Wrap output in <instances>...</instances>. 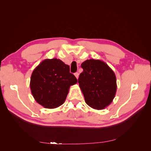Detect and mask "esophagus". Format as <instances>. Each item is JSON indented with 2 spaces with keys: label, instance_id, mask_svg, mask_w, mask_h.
<instances>
[{
  "label": "esophagus",
  "instance_id": "1",
  "mask_svg": "<svg viewBox=\"0 0 151 151\" xmlns=\"http://www.w3.org/2000/svg\"><path fill=\"white\" fill-rule=\"evenodd\" d=\"M75 76H76V78L78 79V77H79V73H75Z\"/></svg>",
  "mask_w": 151,
  "mask_h": 151
}]
</instances>
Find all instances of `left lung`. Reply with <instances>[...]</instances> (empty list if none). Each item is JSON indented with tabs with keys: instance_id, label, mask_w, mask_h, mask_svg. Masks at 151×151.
<instances>
[{
	"instance_id": "1",
	"label": "left lung",
	"mask_w": 151,
	"mask_h": 151,
	"mask_svg": "<svg viewBox=\"0 0 151 151\" xmlns=\"http://www.w3.org/2000/svg\"><path fill=\"white\" fill-rule=\"evenodd\" d=\"M83 72L78 83L86 103L96 110H103L113 101L117 91L116 76L103 61L87 60L81 64Z\"/></svg>"
}]
</instances>
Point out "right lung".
<instances>
[{
  "instance_id": "obj_1",
  "label": "right lung",
  "mask_w": 151,
  "mask_h": 151,
  "mask_svg": "<svg viewBox=\"0 0 151 151\" xmlns=\"http://www.w3.org/2000/svg\"><path fill=\"white\" fill-rule=\"evenodd\" d=\"M77 79L68 65L57 58L42 61L32 73L30 87L33 97L44 108L59 107L65 102L70 86Z\"/></svg>"
}]
</instances>
